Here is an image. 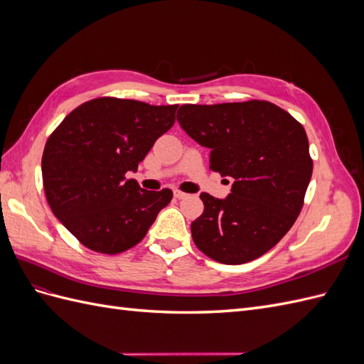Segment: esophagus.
<instances>
[{"instance_id":"obj_1","label":"esophagus","mask_w":364,"mask_h":364,"mask_svg":"<svg viewBox=\"0 0 364 364\" xmlns=\"http://www.w3.org/2000/svg\"><path fill=\"white\" fill-rule=\"evenodd\" d=\"M173 194H174V197H176V199H185V197H188V194H186V193H183V191H181V190H174L173 191Z\"/></svg>"}]
</instances>
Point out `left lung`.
<instances>
[{
  "mask_svg": "<svg viewBox=\"0 0 364 364\" xmlns=\"http://www.w3.org/2000/svg\"><path fill=\"white\" fill-rule=\"evenodd\" d=\"M181 127L211 150L209 168L232 178L226 199L202 193L203 213L191 223L194 245L222 264H245L289 232L313 174L305 129L266 100L182 105Z\"/></svg>",
  "mask_w": 364,
  "mask_h": 364,
  "instance_id": "left-lung-1",
  "label": "left lung"
}]
</instances>
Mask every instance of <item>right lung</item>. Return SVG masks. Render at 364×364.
I'll return each mask as SVG.
<instances>
[{"instance_id":"obj_1","label":"right lung","mask_w":364,"mask_h":364,"mask_svg":"<svg viewBox=\"0 0 364 364\" xmlns=\"http://www.w3.org/2000/svg\"><path fill=\"white\" fill-rule=\"evenodd\" d=\"M178 105L100 97L77 106L48 136L42 155L47 202L80 243L117 255L146 237L173 191H147L135 171L174 124Z\"/></svg>"}]
</instances>
